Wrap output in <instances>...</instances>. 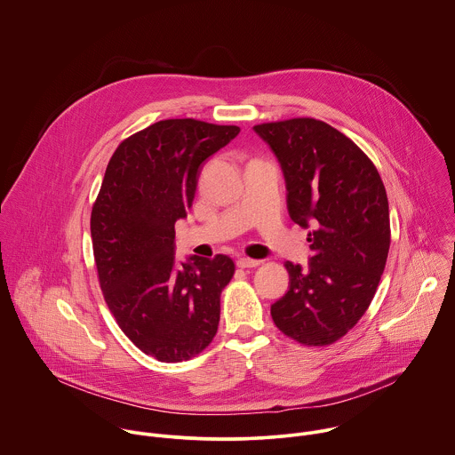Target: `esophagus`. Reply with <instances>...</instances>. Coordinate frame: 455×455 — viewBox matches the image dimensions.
<instances>
[{"label": "esophagus", "mask_w": 455, "mask_h": 455, "mask_svg": "<svg viewBox=\"0 0 455 455\" xmlns=\"http://www.w3.org/2000/svg\"><path fill=\"white\" fill-rule=\"evenodd\" d=\"M236 265H238L240 268H254V267L259 265V261H258V259H249V258H238V259H236Z\"/></svg>", "instance_id": "1"}]
</instances>
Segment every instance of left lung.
Returning <instances> with one entry per match:
<instances>
[{
    "mask_svg": "<svg viewBox=\"0 0 455 455\" xmlns=\"http://www.w3.org/2000/svg\"><path fill=\"white\" fill-rule=\"evenodd\" d=\"M277 156L290 217L308 229L307 267L286 261L288 293L274 323L305 346L331 344L365 314L390 249V213L381 176L337 129L314 118L256 125Z\"/></svg>",
    "mask_w": 455,
    "mask_h": 455,
    "instance_id": "left-lung-1",
    "label": "left lung"
}]
</instances>
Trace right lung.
I'll return each mask as SVG.
<instances>
[{
  "mask_svg": "<svg viewBox=\"0 0 455 455\" xmlns=\"http://www.w3.org/2000/svg\"><path fill=\"white\" fill-rule=\"evenodd\" d=\"M240 129L162 120L113 153L92 210V242L106 303L124 333L158 362H181L215 337L228 256L174 258V222L187 217L206 158Z\"/></svg>",
  "mask_w": 455,
  "mask_h": 455,
  "instance_id": "add662e5",
  "label": "right lung"
}]
</instances>
